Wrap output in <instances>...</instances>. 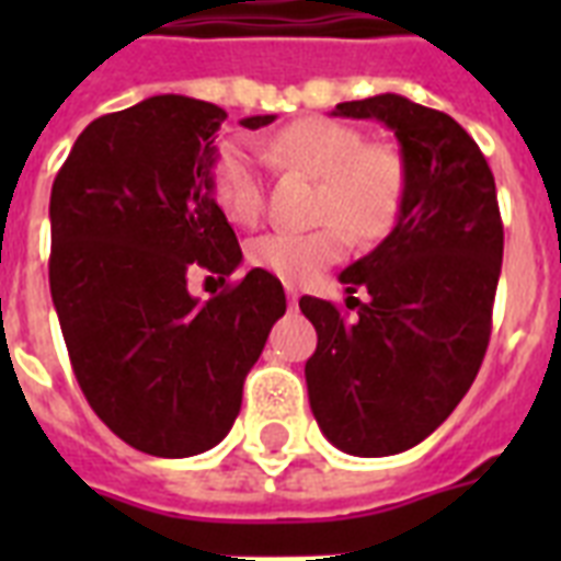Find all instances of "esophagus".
<instances>
[{
	"instance_id": "34e87169",
	"label": "esophagus",
	"mask_w": 561,
	"mask_h": 561,
	"mask_svg": "<svg viewBox=\"0 0 561 561\" xmlns=\"http://www.w3.org/2000/svg\"><path fill=\"white\" fill-rule=\"evenodd\" d=\"M285 294H288L290 306H297V299H299V290L294 288V285H285Z\"/></svg>"
}]
</instances>
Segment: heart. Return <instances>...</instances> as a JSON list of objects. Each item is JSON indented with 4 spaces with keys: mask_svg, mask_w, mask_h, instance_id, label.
<instances>
[{
    "mask_svg": "<svg viewBox=\"0 0 561 561\" xmlns=\"http://www.w3.org/2000/svg\"><path fill=\"white\" fill-rule=\"evenodd\" d=\"M271 165L299 171L317 180V229H276L247 247L259 271L288 285L314 279L350 250V233L360 244H375L396 229L408 203V162L399 148L367 142L364 130L337 118L308 116L259 139ZM209 192L218 209L238 227H253L264 211V180L255 148L247 139L220 145L209 169Z\"/></svg>",
    "mask_w": 561,
    "mask_h": 561,
    "instance_id": "b5f03b06",
    "label": "heart"
}]
</instances>
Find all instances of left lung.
<instances>
[{"label":"left lung","instance_id":"left-lung-1","mask_svg":"<svg viewBox=\"0 0 561 561\" xmlns=\"http://www.w3.org/2000/svg\"><path fill=\"white\" fill-rule=\"evenodd\" d=\"M334 116L390 127L410 186L396 229L341 273L355 317L325 299H299L317 329L308 401L341 451L387 457L434 434L478 378L504 224L486 157L451 116L392 92L343 101Z\"/></svg>","mask_w":561,"mask_h":561}]
</instances>
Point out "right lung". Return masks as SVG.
Segmentation results:
<instances>
[{"label": "right lung", "instance_id": "obj_1", "mask_svg": "<svg viewBox=\"0 0 561 561\" xmlns=\"http://www.w3.org/2000/svg\"><path fill=\"white\" fill-rule=\"evenodd\" d=\"M209 101L153 95L87 125L51 186L48 285L75 378L104 425L153 457H192L229 434L241 390L285 314V290L250 271L201 302L241 247L209 192ZM250 116L241 125H271Z\"/></svg>", "mask_w": 561, "mask_h": 561}]
</instances>
